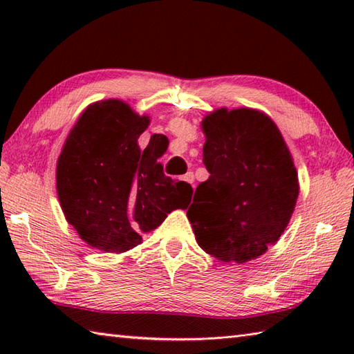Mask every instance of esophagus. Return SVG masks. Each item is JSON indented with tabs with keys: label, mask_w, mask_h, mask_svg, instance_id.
I'll return each instance as SVG.
<instances>
[{
	"label": "esophagus",
	"mask_w": 354,
	"mask_h": 354,
	"mask_svg": "<svg viewBox=\"0 0 354 354\" xmlns=\"http://www.w3.org/2000/svg\"><path fill=\"white\" fill-rule=\"evenodd\" d=\"M183 179L185 183H189V184H192L193 185V183H194V175H193V171H189V173H185V175L183 176ZM194 187V185H193Z\"/></svg>",
	"instance_id": "obj_1"
}]
</instances>
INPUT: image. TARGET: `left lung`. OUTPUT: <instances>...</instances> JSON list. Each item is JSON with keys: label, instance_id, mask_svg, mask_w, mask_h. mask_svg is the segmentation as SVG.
<instances>
[{"label": "left lung", "instance_id": "left-lung-1", "mask_svg": "<svg viewBox=\"0 0 354 354\" xmlns=\"http://www.w3.org/2000/svg\"><path fill=\"white\" fill-rule=\"evenodd\" d=\"M209 173L187 217L198 245L223 263L255 260L284 232L299 193L298 173L265 112L227 108L202 120Z\"/></svg>", "mask_w": 354, "mask_h": 354}]
</instances>
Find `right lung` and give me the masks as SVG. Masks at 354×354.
I'll list each match as a JSON object with an SVG mask.
<instances>
[{"mask_svg":"<svg viewBox=\"0 0 354 354\" xmlns=\"http://www.w3.org/2000/svg\"><path fill=\"white\" fill-rule=\"evenodd\" d=\"M149 123V115H138L123 100L91 103L57 158L56 190L65 219L100 251L132 250L142 242V232L192 201V185L165 176L158 162L167 137L155 133L140 149Z\"/></svg>","mask_w":354,"mask_h":354,"instance_id":"obj_1","label":"right lung"}]
</instances>
